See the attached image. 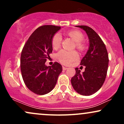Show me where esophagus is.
Returning <instances> with one entry per match:
<instances>
[{
    "instance_id": "esophagus-1",
    "label": "esophagus",
    "mask_w": 124,
    "mask_h": 124,
    "mask_svg": "<svg viewBox=\"0 0 124 124\" xmlns=\"http://www.w3.org/2000/svg\"><path fill=\"white\" fill-rule=\"evenodd\" d=\"M62 68H63V70H66L68 69V68H67L66 66H63L62 67Z\"/></svg>"
}]
</instances>
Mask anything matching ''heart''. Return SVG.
Returning a JSON list of instances; mask_svg holds the SVG:
<instances>
[{
	"instance_id": "1",
	"label": "heart",
	"mask_w": 124,
	"mask_h": 124,
	"mask_svg": "<svg viewBox=\"0 0 124 124\" xmlns=\"http://www.w3.org/2000/svg\"><path fill=\"white\" fill-rule=\"evenodd\" d=\"M66 35L75 42L76 48L79 51H83L85 49V44L83 42V34L80 31L72 30L66 32ZM61 36L59 34H55L52 39V46L54 49H57L60 46ZM57 58L61 63L68 65L79 58V55L76 51H66L61 50L57 54Z\"/></svg>"
}]
</instances>
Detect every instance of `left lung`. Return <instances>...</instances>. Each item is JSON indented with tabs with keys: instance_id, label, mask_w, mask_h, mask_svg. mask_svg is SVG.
Segmentation results:
<instances>
[{
	"instance_id": "obj_1",
	"label": "left lung",
	"mask_w": 124,
	"mask_h": 124,
	"mask_svg": "<svg viewBox=\"0 0 124 124\" xmlns=\"http://www.w3.org/2000/svg\"><path fill=\"white\" fill-rule=\"evenodd\" d=\"M86 31L89 46L82 59L80 65L85 66V72L80 73L78 68L71 79V83L77 93L90 96L96 93L103 86L108 66V55L106 45L100 36L92 28L86 25H76Z\"/></svg>"
}]
</instances>
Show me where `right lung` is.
<instances>
[{
	"label": "right lung",
	"instance_id": "add662e5",
	"mask_svg": "<svg viewBox=\"0 0 124 124\" xmlns=\"http://www.w3.org/2000/svg\"><path fill=\"white\" fill-rule=\"evenodd\" d=\"M61 27L45 25L39 27L30 35L21 54V75L25 86L37 94L44 95L53 90L62 71L61 64L45 65L52 52V39Z\"/></svg>",
	"mask_w": 124,
	"mask_h": 124
}]
</instances>
